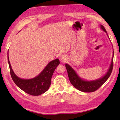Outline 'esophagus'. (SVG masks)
Wrapping results in <instances>:
<instances>
[{"label":"esophagus","instance_id":"1","mask_svg":"<svg viewBox=\"0 0 120 120\" xmlns=\"http://www.w3.org/2000/svg\"><path fill=\"white\" fill-rule=\"evenodd\" d=\"M59 60L60 62H65L67 61V58L64 55H61L59 56Z\"/></svg>","mask_w":120,"mask_h":120}]
</instances>
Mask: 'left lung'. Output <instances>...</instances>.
<instances>
[{"label":"left lung","mask_w":120,"mask_h":120,"mask_svg":"<svg viewBox=\"0 0 120 120\" xmlns=\"http://www.w3.org/2000/svg\"><path fill=\"white\" fill-rule=\"evenodd\" d=\"M100 28L101 30H103V31L106 33L107 36L109 37L106 30L105 29L104 26L101 25ZM113 56L114 51H113V56L112 58L111 64L109 65V68L107 70L106 74L101 78L93 80H86L81 78L76 72V71L69 64H66L65 66H66L67 70L68 77L71 84L78 90L83 92L90 93L96 90L97 89H98L101 85L106 82L111 74L113 66Z\"/></svg>","instance_id":"left-lung-1"}]
</instances>
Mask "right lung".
<instances>
[{"label": "right lung", "mask_w": 120, "mask_h": 120, "mask_svg": "<svg viewBox=\"0 0 120 120\" xmlns=\"http://www.w3.org/2000/svg\"><path fill=\"white\" fill-rule=\"evenodd\" d=\"M10 72L14 82L19 88L27 94L33 96H38L47 91L51 85L53 74L59 64V60L56 59L50 61L37 76L31 79H22L14 73L10 64L8 51L7 53Z\"/></svg>", "instance_id": "1"}]
</instances>
